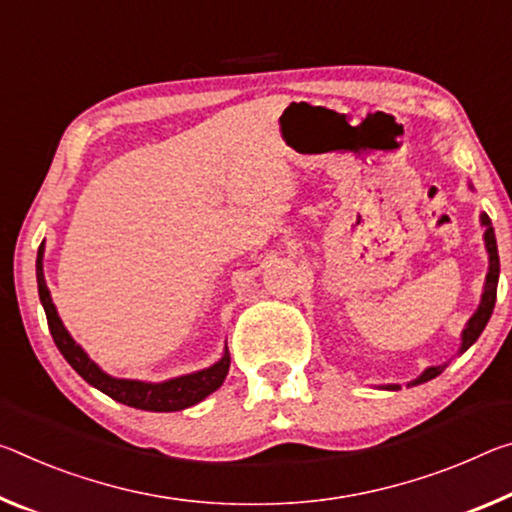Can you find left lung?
Segmentation results:
<instances>
[{"label":"left lung","mask_w":512,"mask_h":512,"mask_svg":"<svg viewBox=\"0 0 512 512\" xmlns=\"http://www.w3.org/2000/svg\"><path fill=\"white\" fill-rule=\"evenodd\" d=\"M481 225L485 227V248H488V255H490V269L488 275H485V289H483V296H481V305H478V310L474 312L472 319L467 321L465 330H462V344H460V353H465L469 346H472L478 337H481L483 328L488 326L492 310H494V303H497V285H499V250H497V237H494V227L488 214H481ZM446 364L442 367H428L424 373H421L419 378L412 380L408 383V387H415L421 383H428V380H433L435 376H440L444 371ZM385 389H399V385H387Z\"/></svg>","instance_id":"obj_1"}]
</instances>
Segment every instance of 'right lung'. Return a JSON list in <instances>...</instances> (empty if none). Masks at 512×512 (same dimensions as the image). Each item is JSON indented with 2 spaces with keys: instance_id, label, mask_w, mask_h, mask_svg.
Returning <instances> with one entry per match:
<instances>
[{
  "instance_id": "add662e5",
  "label": "right lung",
  "mask_w": 512,
  "mask_h": 512,
  "mask_svg": "<svg viewBox=\"0 0 512 512\" xmlns=\"http://www.w3.org/2000/svg\"><path fill=\"white\" fill-rule=\"evenodd\" d=\"M43 250H45L43 243H40L38 259H36V278H38L40 303H43L45 314H47V326H50L56 348H59L70 367L75 369L88 385H93L95 389H100V392L111 396L113 401L129 405V408L150 410V412H175V410L191 408V405L207 399L209 394L216 392V389L223 385L227 369H230V353H227V346L223 351V358L216 364H212L209 369L186 373V376L170 378V380H164V383H143V380L113 378L109 373H104L91 358H88L84 348L70 337V332L66 330V326H63L59 314H56L50 289L45 285Z\"/></svg>"
}]
</instances>
